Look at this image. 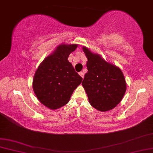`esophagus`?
<instances>
[{
  "instance_id": "obj_1",
  "label": "esophagus",
  "mask_w": 153,
  "mask_h": 153,
  "mask_svg": "<svg viewBox=\"0 0 153 153\" xmlns=\"http://www.w3.org/2000/svg\"><path fill=\"white\" fill-rule=\"evenodd\" d=\"M79 74H80V76L82 77V78H83V77H84V73H83V72H79Z\"/></svg>"
}]
</instances>
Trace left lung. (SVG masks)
I'll use <instances>...</instances> for the list:
<instances>
[{
    "label": "left lung",
    "mask_w": 153,
    "mask_h": 153,
    "mask_svg": "<svg viewBox=\"0 0 153 153\" xmlns=\"http://www.w3.org/2000/svg\"><path fill=\"white\" fill-rule=\"evenodd\" d=\"M83 51L88 58V72L82 85L86 91L89 102L98 111H109L118 105L126 90V83L122 70L93 53L87 47Z\"/></svg>",
    "instance_id": "8db88e82"
}]
</instances>
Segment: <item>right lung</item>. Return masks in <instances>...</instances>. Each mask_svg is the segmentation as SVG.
Wrapping results in <instances>:
<instances>
[{
  "instance_id": "1",
  "label": "right lung",
  "mask_w": 153,
  "mask_h": 153,
  "mask_svg": "<svg viewBox=\"0 0 153 153\" xmlns=\"http://www.w3.org/2000/svg\"><path fill=\"white\" fill-rule=\"evenodd\" d=\"M77 44L59 45L45 58L35 73L33 89L37 99L51 109H57L69 102L82 77L75 71L68 58Z\"/></svg>"
}]
</instances>
